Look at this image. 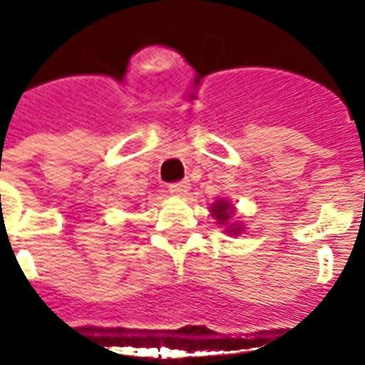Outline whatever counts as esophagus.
I'll list each match as a JSON object with an SVG mask.
<instances>
[{"label": "esophagus", "mask_w": 365, "mask_h": 365, "mask_svg": "<svg viewBox=\"0 0 365 365\" xmlns=\"http://www.w3.org/2000/svg\"><path fill=\"white\" fill-rule=\"evenodd\" d=\"M189 185H191V183H189L187 180H185V182L172 183L170 187H168V191H170L172 195H176V197H183V195L189 191Z\"/></svg>", "instance_id": "obj_1"}]
</instances>
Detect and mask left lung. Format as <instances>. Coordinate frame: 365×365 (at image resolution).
I'll list each match as a JSON object with an SVG mask.
<instances>
[{
	"label": "left lung",
	"mask_w": 365,
	"mask_h": 365,
	"mask_svg": "<svg viewBox=\"0 0 365 365\" xmlns=\"http://www.w3.org/2000/svg\"><path fill=\"white\" fill-rule=\"evenodd\" d=\"M210 212H212V216L216 217L220 225H227L225 231H227L229 235L242 233L244 227H240V223H229L231 222V217H233V206L229 205V200L217 199L216 202L210 206Z\"/></svg>",
	"instance_id": "8db88e82"
}]
</instances>
